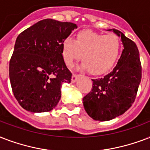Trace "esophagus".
Wrapping results in <instances>:
<instances>
[{
	"label": "esophagus",
	"mask_w": 150,
	"mask_h": 150,
	"mask_svg": "<svg viewBox=\"0 0 150 150\" xmlns=\"http://www.w3.org/2000/svg\"><path fill=\"white\" fill-rule=\"evenodd\" d=\"M81 75H79V74H73V76H72V79H71V81L73 83H74V82H76V80L81 76Z\"/></svg>",
	"instance_id": "obj_1"
}]
</instances>
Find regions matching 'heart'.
<instances>
[{"label":"heart","instance_id":"heart-1","mask_svg":"<svg viewBox=\"0 0 150 150\" xmlns=\"http://www.w3.org/2000/svg\"><path fill=\"white\" fill-rule=\"evenodd\" d=\"M121 50L120 40L114 34L104 35L89 30L80 31L76 41L67 38L62 43V55L68 67L81 59V69L91 74L108 72L117 62ZM83 55L82 56V54Z\"/></svg>","mask_w":150,"mask_h":150}]
</instances>
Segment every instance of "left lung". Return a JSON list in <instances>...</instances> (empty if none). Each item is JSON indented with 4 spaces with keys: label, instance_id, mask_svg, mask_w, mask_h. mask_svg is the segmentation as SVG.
Segmentation results:
<instances>
[{
    "label": "left lung",
    "instance_id": "1",
    "mask_svg": "<svg viewBox=\"0 0 150 150\" xmlns=\"http://www.w3.org/2000/svg\"><path fill=\"white\" fill-rule=\"evenodd\" d=\"M121 38L124 50L110 74L92 80V89L83 97L84 110L95 120L107 121L125 113L134 103L142 79V67L136 45L122 32L112 29Z\"/></svg>",
    "mask_w": 150,
    "mask_h": 150
}]
</instances>
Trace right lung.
Here are the masks:
<instances>
[{
    "instance_id": "obj_1",
    "label": "right lung",
    "mask_w": 150,
    "mask_h": 150,
    "mask_svg": "<svg viewBox=\"0 0 150 150\" xmlns=\"http://www.w3.org/2000/svg\"><path fill=\"white\" fill-rule=\"evenodd\" d=\"M76 24L52 18L39 21L16 39L9 78L19 105L32 112H48L61 98V86L72 74L62 55V43Z\"/></svg>"
}]
</instances>
